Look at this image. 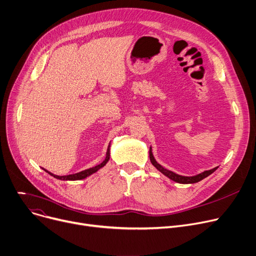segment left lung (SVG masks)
I'll return each mask as SVG.
<instances>
[{
  "label": "left lung",
  "instance_id": "8db88e82",
  "mask_svg": "<svg viewBox=\"0 0 256 256\" xmlns=\"http://www.w3.org/2000/svg\"><path fill=\"white\" fill-rule=\"evenodd\" d=\"M149 158H150V162L151 164L154 166L158 171L160 173H162L164 176H166L168 179H171L175 182H178V183H181V184H192V183H196L200 180H202L204 178L208 177L209 175H211L212 173H214L216 170L218 168V166L214 168H211V170H208V171H204L198 175H194V176H182V175H179V174H176L172 171H170V170H166V168H164L162 166H160L154 158V156H153V153H152V148L150 147L149 149Z\"/></svg>",
  "mask_w": 256,
  "mask_h": 256
}]
</instances>
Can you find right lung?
I'll return each instance as SVG.
<instances>
[{"mask_svg": "<svg viewBox=\"0 0 256 256\" xmlns=\"http://www.w3.org/2000/svg\"><path fill=\"white\" fill-rule=\"evenodd\" d=\"M110 160V144L108 146V149H107V153H106V158L105 160L102 162L100 164L94 166V168H88V170H84V171H81L79 173H76V174H71V175H66V176H58V175H54L52 173H50L49 171H47V170L43 168L45 172H47L50 176H52L56 179H60V180H71V181H74V180H82V179H85L86 177L92 175L94 173L98 172L100 168H103Z\"/></svg>", "mask_w": 256, "mask_h": 256, "instance_id": "right-lung-1", "label": "right lung"}]
</instances>
